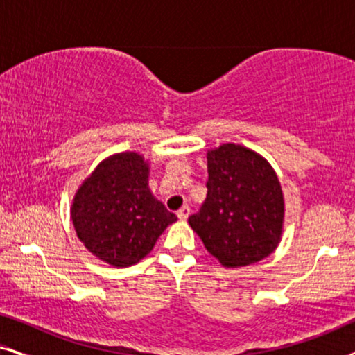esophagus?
<instances>
[{"mask_svg":"<svg viewBox=\"0 0 355 355\" xmlns=\"http://www.w3.org/2000/svg\"><path fill=\"white\" fill-rule=\"evenodd\" d=\"M189 215H191V208H189L187 205H184V207L181 208V210L178 211V218H179V220H181V221H186L187 218H189Z\"/></svg>","mask_w":355,"mask_h":355,"instance_id":"1","label":"esophagus"}]
</instances>
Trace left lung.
Instances as JSON below:
<instances>
[{"instance_id": "8db88e82", "label": "left lung", "mask_w": 355, "mask_h": 355, "mask_svg": "<svg viewBox=\"0 0 355 355\" xmlns=\"http://www.w3.org/2000/svg\"><path fill=\"white\" fill-rule=\"evenodd\" d=\"M207 198L189 225L205 249L227 268L252 265L279 244L284 200L265 158L236 144L207 155Z\"/></svg>"}]
</instances>
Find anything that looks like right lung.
<instances>
[{
  "label": "right lung",
  "mask_w": 355,
  "mask_h": 355,
  "mask_svg": "<svg viewBox=\"0 0 355 355\" xmlns=\"http://www.w3.org/2000/svg\"><path fill=\"white\" fill-rule=\"evenodd\" d=\"M77 237L95 257L130 266L150 254L178 220L148 189V164L140 155L118 153L85 179L71 210Z\"/></svg>",
  "instance_id": "obj_1"
}]
</instances>
